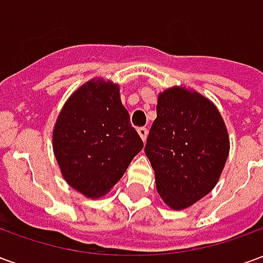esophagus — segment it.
Returning <instances> with one entry per match:
<instances>
[{"label":"esophagus","instance_id":"1","mask_svg":"<svg viewBox=\"0 0 263 263\" xmlns=\"http://www.w3.org/2000/svg\"><path fill=\"white\" fill-rule=\"evenodd\" d=\"M138 134H139V137L142 138V141H145L146 137H148V129L145 126H141V128H138Z\"/></svg>","mask_w":263,"mask_h":263}]
</instances>
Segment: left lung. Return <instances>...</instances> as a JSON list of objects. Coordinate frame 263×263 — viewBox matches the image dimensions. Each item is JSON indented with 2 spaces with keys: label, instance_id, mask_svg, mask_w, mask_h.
Segmentation results:
<instances>
[{
  "label": "left lung",
  "instance_id": "8db88e82",
  "mask_svg": "<svg viewBox=\"0 0 263 263\" xmlns=\"http://www.w3.org/2000/svg\"><path fill=\"white\" fill-rule=\"evenodd\" d=\"M230 152L220 111L209 98L184 87L160 92L145 154L156 190L171 209L197 203L215 187Z\"/></svg>",
  "mask_w": 263,
  "mask_h": 263
}]
</instances>
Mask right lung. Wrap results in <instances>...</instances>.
I'll use <instances>...</instances> for the list:
<instances>
[{
    "mask_svg": "<svg viewBox=\"0 0 263 263\" xmlns=\"http://www.w3.org/2000/svg\"><path fill=\"white\" fill-rule=\"evenodd\" d=\"M142 148L120 87L103 79L87 81L70 96L53 129L60 172L86 197L108 193Z\"/></svg>",
    "mask_w": 263,
    "mask_h": 263,
    "instance_id": "right-lung-1",
    "label": "right lung"
}]
</instances>
